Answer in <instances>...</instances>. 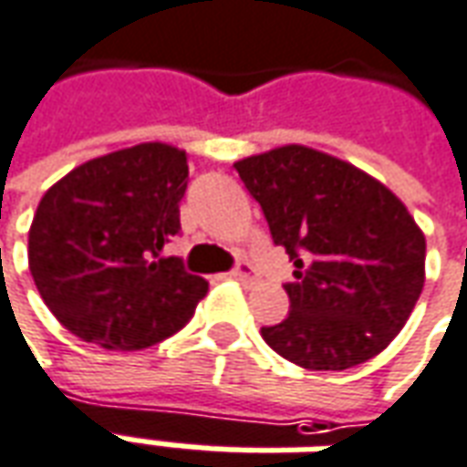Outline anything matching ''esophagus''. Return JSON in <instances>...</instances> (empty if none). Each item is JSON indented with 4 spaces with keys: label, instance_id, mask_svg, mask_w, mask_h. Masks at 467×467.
I'll use <instances>...</instances> for the list:
<instances>
[{
    "label": "esophagus",
    "instance_id": "obj_1",
    "mask_svg": "<svg viewBox=\"0 0 467 467\" xmlns=\"http://www.w3.org/2000/svg\"><path fill=\"white\" fill-rule=\"evenodd\" d=\"M230 278L233 280H240V283H253V267H250V263H237V265L230 270Z\"/></svg>",
    "mask_w": 467,
    "mask_h": 467
}]
</instances>
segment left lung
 Segmentation results:
<instances>
[{"label": "left lung", "instance_id": "obj_1", "mask_svg": "<svg viewBox=\"0 0 467 467\" xmlns=\"http://www.w3.org/2000/svg\"><path fill=\"white\" fill-rule=\"evenodd\" d=\"M234 169L296 265L288 318L260 328L267 347L311 371L377 357L425 285V234L407 207L357 166L296 143Z\"/></svg>", "mask_w": 467, "mask_h": 467}]
</instances>
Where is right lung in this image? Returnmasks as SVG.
Returning <instances> with one entry per match:
<instances>
[{
    "label": "right lung",
    "mask_w": 467,
    "mask_h": 467,
    "mask_svg": "<svg viewBox=\"0 0 467 467\" xmlns=\"http://www.w3.org/2000/svg\"><path fill=\"white\" fill-rule=\"evenodd\" d=\"M187 184L184 151L139 143L90 159L45 192L29 227V273L67 331L136 351L189 324L207 280L161 257L182 230Z\"/></svg>",
    "instance_id": "add662e5"
}]
</instances>
